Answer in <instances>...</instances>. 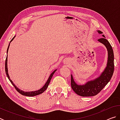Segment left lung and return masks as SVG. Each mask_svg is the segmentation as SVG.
<instances>
[{"label":"left lung","instance_id":"1","mask_svg":"<svg viewBox=\"0 0 120 120\" xmlns=\"http://www.w3.org/2000/svg\"><path fill=\"white\" fill-rule=\"evenodd\" d=\"M99 34L103 33L101 31H97ZM103 38L98 39L99 42L104 44L108 51V60H107V66L104 71L101 74L98 78L93 81L87 82L84 85H78L74 82L72 75H71V86L73 90L78 95L83 97H88L95 96L104 88L113 76L114 70V53L112 47L110 43L105 38V36L103 35Z\"/></svg>","mask_w":120,"mask_h":120}]
</instances>
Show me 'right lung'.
<instances>
[{"mask_svg": "<svg viewBox=\"0 0 120 120\" xmlns=\"http://www.w3.org/2000/svg\"><path fill=\"white\" fill-rule=\"evenodd\" d=\"M15 36H14V37L12 38V39L11 40V42H10V43L13 41V40L14 39V38H15ZM9 43V44H10ZM9 44L8 45V49H7V52H8V49H9ZM5 71H6V75L8 77V79L9 80L10 82H11L12 84V85H13V86H14V87H15V88L16 90L20 94L23 95H24V96H36V95H39L40 94H42V93H43L44 91H45L46 88H48V87L49 86V85L50 84V82L51 81V79L52 77L53 76V74H54V72H55L56 71V70H55L54 71H53V72L50 75V76L49 77V78L48 80H47V82H46L45 83V84L44 85V86L42 87V88H41L40 89H39V90H38L37 91H35V92H23V91H22L21 90H20V89H19V88H17V87H16L15 84H14V83L11 80V79H10V77L8 75V69H7V56H6V61H5Z\"/></svg>", "mask_w": 120, "mask_h": 120, "instance_id": "add662e5", "label": "right lung"}]
</instances>
